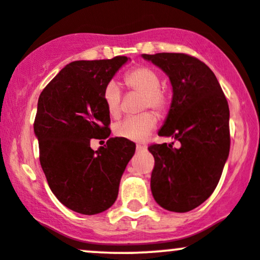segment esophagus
<instances>
[{"label":"esophagus","instance_id":"esophagus-1","mask_svg":"<svg viewBox=\"0 0 260 260\" xmlns=\"http://www.w3.org/2000/svg\"><path fill=\"white\" fill-rule=\"evenodd\" d=\"M147 149V147L145 145H140V144H137V150L140 151V150H145Z\"/></svg>","mask_w":260,"mask_h":260}]
</instances>
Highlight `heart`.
Wrapping results in <instances>:
<instances>
[{
  "instance_id": "b5f03b06",
  "label": "heart",
  "mask_w": 260,
  "mask_h": 260,
  "mask_svg": "<svg viewBox=\"0 0 260 260\" xmlns=\"http://www.w3.org/2000/svg\"><path fill=\"white\" fill-rule=\"evenodd\" d=\"M124 84L131 90L142 94L140 110L151 109L164 113L169 107V96L160 88V76L148 66H138L124 74ZM103 100L110 117L116 118L121 113V90L115 82L107 83L103 92ZM156 116L144 112L139 116L124 118L113 127V132L120 138L142 142L150 136L156 127Z\"/></svg>"
}]
</instances>
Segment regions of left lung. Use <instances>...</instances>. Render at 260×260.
Segmentation results:
<instances>
[{
	"label": "left lung",
	"mask_w": 260,
	"mask_h": 260,
	"mask_svg": "<svg viewBox=\"0 0 260 260\" xmlns=\"http://www.w3.org/2000/svg\"><path fill=\"white\" fill-rule=\"evenodd\" d=\"M169 76L172 101L159 131L180 143L153 144L155 165L150 188L160 207L186 213L214 192L230 153V110L215 74L186 53L142 55Z\"/></svg>",
	"instance_id": "left-lung-1"
}]
</instances>
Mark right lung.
Listing matches in <instances>:
<instances>
[{
	"label": "right lung",
	"instance_id": "add662e5",
	"mask_svg": "<svg viewBox=\"0 0 260 260\" xmlns=\"http://www.w3.org/2000/svg\"><path fill=\"white\" fill-rule=\"evenodd\" d=\"M128 61H74L41 91L34 121L40 164L53 194L64 207L94 215L116 202L118 187L136 144L110 138L98 150L90 139H106L110 116L103 100L107 83Z\"/></svg>",
	"mask_w": 260,
	"mask_h": 260
}]
</instances>
